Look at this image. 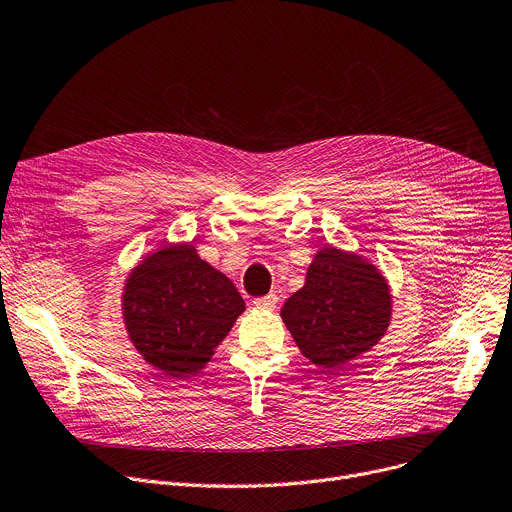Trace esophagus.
Segmentation results:
<instances>
[{
  "instance_id": "obj_1",
  "label": "esophagus",
  "mask_w": 512,
  "mask_h": 512,
  "mask_svg": "<svg viewBox=\"0 0 512 512\" xmlns=\"http://www.w3.org/2000/svg\"><path fill=\"white\" fill-rule=\"evenodd\" d=\"M277 303H279V295L277 293H268L264 297L254 299V305L258 309H274V307H277Z\"/></svg>"
}]
</instances>
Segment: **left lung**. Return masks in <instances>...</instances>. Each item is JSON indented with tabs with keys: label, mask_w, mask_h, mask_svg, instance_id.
Masks as SVG:
<instances>
[{
	"label": "left lung",
	"mask_w": 512,
	"mask_h": 512,
	"mask_svg": "<svg viewBox=\"0 0 512 512\" xmlns=\"http://www.w3.org/2000/svg\"><path fill=\"white\" fill-rule=\"evenodd\" d=\"M281 318L305 359L336 369L383 338L391 318L389 285L367 258L326 246L313 256L305 285L285 301Z\"/></svg>",
	"instance_id": "8db88e82"
}]
</instances>
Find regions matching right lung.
<instances>
[{
  "instance_id": "add662e5",
  "label": "right lung",
  "mask_w": 512,
  "mask_h": 512,
  "mask_svg": "<svg viewBox=\"0 0 512 512\" xmlns=\"http://www.w3.org/2000/svg\"><path fill=\"white\" fill-rule=\"evenodd\" d=\"M246 303L192 244L147 254L123 289V320L141 357L170 377L205 369Z\"/></svg>"
}]
</instances>
